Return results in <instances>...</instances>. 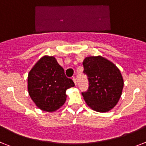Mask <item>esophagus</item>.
<instances>
[{
  "instance_id": "34e87169",
  "label": "esophagus",
  "mask_w": 146,
  "mask_h": 146,
  "mask_svg": "<svg viewBox=\"0 0 146 146\" xmlns=\"http://www.w3.org/2000/svg\"><path fill=\"white\" fill-rule=\"evenodd\" d=\"M73 82H74V83H75L76 85V84H77V83H76V77H75V76H73Z\"/></svg>"
}]
</instances>
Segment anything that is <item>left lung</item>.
<instances>
[{
    "mask_svg": "<svg viewBox=\"0 0 146 146\" xmlns=\"http://www.w3.org/2000/svg\"><path fill=\"white\" fill-rule=\"evenodd\" d=\"M88 80V89L82 92L84 101L98 112H107L117 104L123 88L120 71L110 61L102 56H90L83 62Z\"/></svg>",
    "mask_w": 146,
    "mask_h": 146,
    "instance_id": "left-lung-1",
    "label": "left lung"
}]
</instances>
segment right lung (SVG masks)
I'll list each match as a JSON object with an SVG mask.
<instances>
[{
  "instance_id": "right-lung-1",
  "label": "right lung",
  "mask_w": 146,
  "mask_h": 146,
  "mask_svg": "<svg viewBox=\"0 0 146 146\" xmlns=\"http://www.w3.org/2000/svg\"><path fill=\"white\" fill-rule=\"evenodd\" d=\"M75 84L52 56H44L28 75V92L38 108L52 112L65 102L66 90Z\"/></svg>"
}]
</instances>
